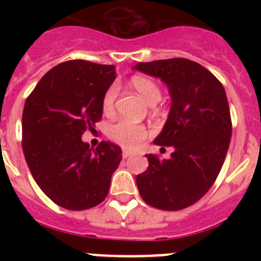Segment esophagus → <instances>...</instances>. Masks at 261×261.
I'll use <instances>...</instances> for the list:
<instances>
[{
  "label": "esophagus",
  "mask_w": 261,
  "mask_h": 261,
  "mask_svg": "<svg viewBox=\"0 0 261 261\" xmlns=\"http://www.w3.org/2000/svg\"><path fill=\"white\" fill-rule=\"evenodd\" d=\"M132 155V151L126 150V149H123V158H128V156Z\"/></svg>",
  "instance_id": "34e87169"
}]
</instances>
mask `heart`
<instances>
[{
  "label": "heart",
  "mask_w": 261,
  "mask_h": 261,
  "mask_svg": "<svg viewBox=\"0 0 261 261\" xmlns=\"http://www.w3.org/2000/svg\"><path fill=\"white\" fill-rule=\"evenodd\" d=\"M130 85L149 105H155L161 99V89L153 80L141 75H135L130 80ZM117 96V86L112 85L108 87L102 99V110L105 114H111L114 110L115 99ZM108 137L126 149H135L144 141L147 136L146 126L142 124L133 123L129 120H120L110 125L107 130Z\"/></svg>",
  "instance_id": "1"
}]
</instances>
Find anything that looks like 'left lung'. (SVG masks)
I'll list each match as a JSON object with an SVG mask.
<instances>
[{
	"label": "left lung",
	"instance_id": "1",
	"mask_svg": "<svg viewBox=\"0 0 261 261\" xmlns=\"http://www.w3.org/2000/svg\"><path fill=\"white\" fill-rule=\"evenodd\" d=\"M135 69L167 85L171 108L154 144L174 147L170 159L146 154L149 167L136 177L140 195L156 209L188 208L208 192L225 162L232 130L225 89L187 59L138 62Z\"/></svg>",
	"mask_w": 261,
	"mask_h": 261
}]
</instances>
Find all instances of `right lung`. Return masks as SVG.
I'll list each match as a JSON object with an SVG mask.
<instances>
[{
	"label": "right lung",
	"mask_w": 261,
	"mask_h": 261,
	"mask_svg": "<svg viewBox=\"0 0 261 261\" xmlns=\"http://www.w3.org/2000/svg\"><path fill=\"white\" fill-rule=\"evenodd\" d=\"M116 77L114 65L61 62L43 75L26 99L22 147L32 176L55 204L85 211L107 197L121 149L82 141L102 119V99Z\"/></svg>",
	"instance_id": "add662e5"
}]
</instances>
